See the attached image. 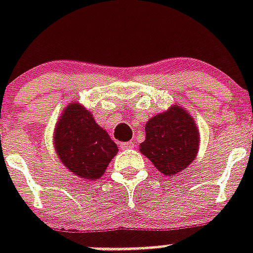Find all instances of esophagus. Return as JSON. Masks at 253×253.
Returning a JSON list of instances; mask_svg holds the SVG:
<instances>
[{"label":"esophagus","mask_w":253,"mask_h":253,"mask_svg":"<svg viewBox=\"0 0 253 253\" xmlns=\"http://www.w3.org/2000/svg\"><path fill=\"white\" fill-rule=\"evenodd\" d=\"M121 147V150H131V148H134L135 147V143L134 142H125V143H121L119 144Z\"/></svg>","instance_id":"esophagus-1"}]
</instances>
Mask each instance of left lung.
I'll use <instances>...</instances> for the list:
<instances>
[{
  "mask_svg": "<svg viewBox=\"0 0 253 253\" xmlns=\"http://www.w3.org/2000/svg\"><path fill=\"white\" fill-rule=\"evenodd\" d=\"M200 148V131L184 107L172 105L148 119L139 151L164 176H176L192 164Z\"/></svg>",
  "mask_w": 253,
  "mask_h": 253,
  "instance_id": "obj_1",
  "label": "left lung"
}]
</instances>
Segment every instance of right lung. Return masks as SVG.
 Masks as SVG:
<instances>
[{
	"instance_id": "right-lung-1",
	"label": "right lung",
	"mask_w": 253,
	"mask_h": 253,
	"mask_svg": "<svg viewBox=\"0 0 253 253\" xmlns=\"http://www.w3.org/2000/svg\"><path fill=\"white\" fill-rule=\"evenodd\" d=\"M57 158L75 176L97 180L102 176L118 147L94 117L79 102H71L59 117L53 130Z\"/></svg>"
}]
</instances>
